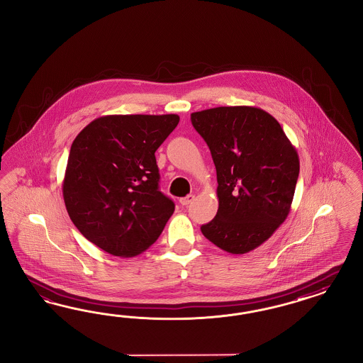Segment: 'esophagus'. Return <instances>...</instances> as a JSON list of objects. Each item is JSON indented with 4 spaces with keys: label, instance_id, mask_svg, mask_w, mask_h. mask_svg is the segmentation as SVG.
<instances>
[{
    "label": "esophagus",
    "instance_id": "obj_1",
    "mask_svg": "<svg viewBox=\"0 0 363 363\" xmlns=\"http://www.w3.org/2000/svg\"><path fill=\"white\" fill-rule=\"evenodd\" d=\"M193 199H194V196H193V194H189L186 197L181 198V199H179V203H181L182 206H187L189 203H191Z\"/></svg>",
    "mask_w": 363,
    "mask_h": 363
}]
</instances>
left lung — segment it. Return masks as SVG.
Masks as SVG:
<instances>
[{"label":"left lung","instance_id":"left-lung-1","mask_svg":"<svg viewBox=\"0 0 363 363\" xmlns=\"http://www.w3.org/2000/svg\"><path fill=\"white\" fill-rule=\"evenodd\" d=\"M217 170L218 210L202 234L231 254L252 252L285 222L296 191L299 158L279 122L255 106L191 113Z\"/></svg>","mask_w":363,"mask_h":363}]
</instances>
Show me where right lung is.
Wrapping results in <instances>:
<instances>
[{
  "label": "right lung",
  "mask_w": 363,
  "mask_h": 363,
  "mask_svg": "<svg viewBox=\"0 0 363 363\" xmlns=\"http://www.w3.org/2000/svg\"><path fill=\"white\" fill-rule=\"evenodd\" d=\"M177 114H113L90 122L72 143L62 196L79 233L106 253L129 258L149 249L174 213L158 190L155 150Z\"/></svg>",
  "instance_id": "add662e5"
}]
</instances>
